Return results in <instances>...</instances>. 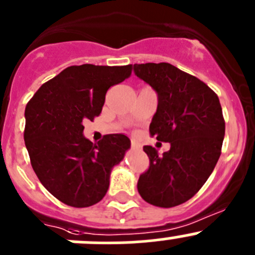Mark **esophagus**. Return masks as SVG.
I'll return each mask as SVG.
<instances>
[{
    "label": "esophagus",
    "instance_id": "1",
    "mask_svg": "<svg viewBox=\"0 0 255 255\" xmlns=\"http://www.w3.org/2000/svg\"><path fill=\"white\" fill-rule=\"evenodd\" d=\"M132 149H135V150H139V149H142V147H140V144L139 143H137V142H132Z\"/></svg>",
    "mask_w": 255,
    "mask_h": 255
}]
</instances>
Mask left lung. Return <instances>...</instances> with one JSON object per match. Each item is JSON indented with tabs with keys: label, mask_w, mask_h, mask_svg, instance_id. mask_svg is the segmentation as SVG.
Segmentation results:
<instances>
[{
	"label": "left lung",
	"mask_w": 255,
	"mask_h": 255,
	"mask_svg": "<svg viewBox=\"0 0 255 255\" xmlns=\"http://www.w3.org/2000/svg\"><path fill=\"white\" fill-rule=\"evenodd\" d=\"M133 71L158 96L150 134L170 144L162 155L150 145L143 147L149 168L138 179V192L153 206H179L203 187L221 157L226 123L219 98L170 63L134 65Z\"/></svg>",
	"instance_id": "obj_1"
}]
</instances>
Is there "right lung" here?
<instances>
[{
  "label": "right lung",
  "instance_id": "1",
  "mask_svg": "<svg viewBox=\"0 0 255 255\" xmlns=\"http://www.w3.org/2000/svg\"><path fill=\"white\" fill-rule=\"evenodd\" d=\"M132 73L128 66H71L43 83L26 106L24 144L39 182L62 203L85 208L107 193L112 168L130 140L106 134L98 143L83 135V122L100 116L108 88Z\"/></svg>",
  "mask_w": 255,
  "mask_h": 255
}]
</instances>
